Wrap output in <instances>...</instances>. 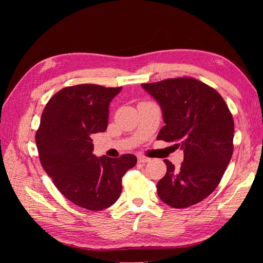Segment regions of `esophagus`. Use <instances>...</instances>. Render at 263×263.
<instances>
[{
	"label": "esophagus",
	"instance_id": "34e87169",
	"mask_svg": "<svg viewBox=\"0 0 263 263\" xmlns=\"http://www.w3.org/2000/svg\"><path fill=\"white\" fill-rule=\"evenodd\" d=\"M137 158H138V161H139V162H142V163H146V162L150 161L149 158H147V157H145V156H142V155H139Z\"/></svg>",
	"mask_w": 263,
	"mask_h": 263
}]
</instances>
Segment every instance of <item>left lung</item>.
Returning <instances> with one entry per match:
<instances>
[{
  "instance_id": "obj_1",
  "label": "left lung",
  "mask_w": 263,
  "mask_h": 263,
  "mask_svg": "<svg viewBox=\"0 0 263 263\" xmlns=\"http://www.w3.org/2000/svg\"><path fill=\"white\" fill-rule=\"evenodd\" d=\"M141 86L161 107L165 125L157 139L176 142L184 153L180 169L169 160L157 183L161 201L184 209L217 187L233 156L234 119L220 94L193 78H176Z\"/></svg>"
}]
</instances>
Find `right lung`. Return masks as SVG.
I'll list each match as a JSON object with an SVG mask.
<instances>
[{"mask_svg": "<svg viewBox=\"0 0 263 263\" xmlns=\"http://www.w3.org/2000/svg\"><path fill=\"white\" fill-rule=\"evenodd\" d=\"M122 87L97 84L67 86L43 110L36 132L39 159L46 173L70 202L89 211L113 205L122 193V178L136 156L93 155L92 134L107 128L108 106Z\"/></svg>", "mask_w": 263, "mask_h": 263, "instance_id": "obj_1", "label": "right lung"}]
</instances>
